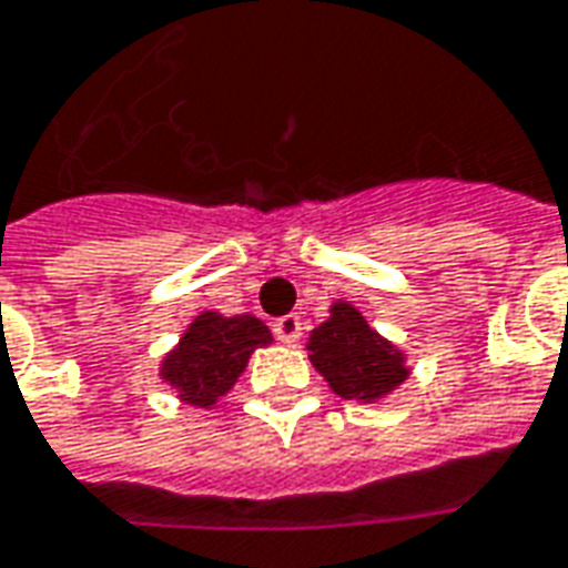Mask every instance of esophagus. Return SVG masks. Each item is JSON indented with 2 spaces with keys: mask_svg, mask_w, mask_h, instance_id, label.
<instances>
[{
  "mask_svg": "<svg viewBox=\"0 0 568 568\" xmlns=\"http://www.w3.org/2000/svg\"><path fill=\"white\" fill-rule=\"evenodd\" d=\"M301 328H304L301 316L288 313V316H280V320L273 323V335H276V341H283V344H295V341L301 338Z\"/></svg>",
  "mask_w": 568,
  "mask_h": 568,
  "instance_id": "34e87169",
  "label": "esophagus"
}]
</instances>
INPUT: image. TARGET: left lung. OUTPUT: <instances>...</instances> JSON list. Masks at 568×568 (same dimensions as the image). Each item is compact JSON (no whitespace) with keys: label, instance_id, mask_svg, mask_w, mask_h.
<instances>
[{"label":"left lung","instance_id":"1","mask_svg":"<svg viewBox=\"0 0 568 568\" xmlns=\"http://www.w3.org/2000/svg\"><path fill=\"white\" fill-rule=\"evenodd\" d=\"M311 363L344 399L375 403L408 378L403 353L368 328L363 313L347 301L332 304V316L313 328Z\"/></svg>","mask_w":568,"mask_h":568}]
</instances>
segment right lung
Here are the masks:
<instances>
[{
    "label": "right lung",
    "mask_w": 568,
    "mask_h": 568,
    "mask_svg": "<svg viewBox=\"0 0 568 568\" xmlns=\"http://www.w3.org/2000/svg\"><path fill=\"white\" fill-rule=\"evenodd\" d=\"M271 341V328L257 316L200 313L178 347L162 359V378L178 387L190 406H215L217 396L227 394L243 375L248 356Z\"/></svg>",
    "instance_id": "1"
}]
</instances>
